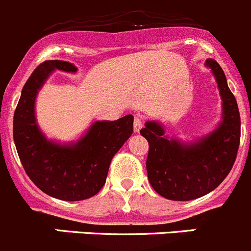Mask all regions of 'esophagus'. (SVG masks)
<instances>
[{
  "mask_svg": "<svg viewBox=\"0 0 251 251\" xmlns=\"http://www.w3.org/2000/svg\"><path fill=\"white\" fill-rule=\"evenodd\" d=\"M143 120H141V118H139V117H135L134 118V131H135V133H139V131H140V129L143 128Z\"/></svg>",
  "mask_w": 251,
  "mask_h": 251,
  "instance_id": "1",
  "label": "esophagus"
}]
</instances>
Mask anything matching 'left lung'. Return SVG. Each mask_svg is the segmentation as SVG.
I'll list each match as a JSON object with an SVG mask.
<instances>
[{"label":"left lung","mask_w":251,"mask_h":251,"mask_svg":"<svg viewBox=\"0 0 251 251\" xmlns=\"http://www.w3.org/2000/svg\"><path fill=\"white\" fill-rule=\"evenodd\" d=\"M205 66L215 76L222 100V117L217 126L188 143L166 135L165 126L157 121H148L140 130L149 143V182L168 200L188 201L209 194L227 177L237 157L240 141L237 100L220 64L207 58Z\"/></svg>","instance_id":"left-lung-1"}]
</instances>
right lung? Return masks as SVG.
<instances>
[{
  "instance_id": "add662e5",
  "label": "right lung",
  "mask_w": 251,
  "mask_h": 251,
  "mask_svg": "<svg viewBox=\"0 0 251 251\" xmlns=\"http://www.w3.org/2000/svg\"><path fill=\"white\" fill-rule=\"evenodd\" d=\"M54 71L76 73L73 63L51 59L41 63L26 80L13 118V139L21 162L34 184L64 201L89 199L105 185L108 168L133 133L131 115L117 121H95L76 140L49 139L36 121L39 91Z\"/></svg>"
}]
</instances>
